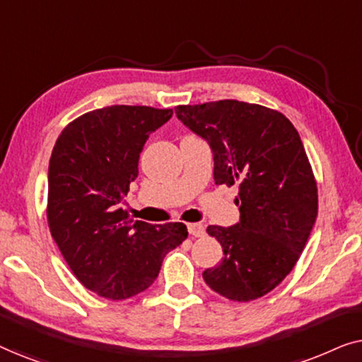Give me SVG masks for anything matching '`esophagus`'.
Returning <instances> with one entry per match:
<instances>
[{
    "instance_id": "obj_1",
    "label": "esophagus",
    "mask_w": 362,
    "mask_h": 362,
    "mask_svg": "<svg viewBox=\"0 0 362 362\" xmlns=\"http://www.w3.org/2000/svg\"><path fill=\"white\" fill-rule=\"evenodd\" d=\"M187 230H189V234L194 237H202L206 234V229L202 224H187Z\"/></svg>"
}]
</instances>
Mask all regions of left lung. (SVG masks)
I'll return each instance as SVG.
<instances>
[{"label":"left lung","instance_id":"8db88e82","mask_svg":"<svg viewBox=\"0 0 362 362\" xmlns=\"http://www.w3.org/2000/svg\"><path fill=\"white\" fill-rule=\"evenodd\" d=\"M175 112L211 145L216 185L239 186L240 222L207 227L224 257L202 279L227 300L260 298L293 270L318 216V187L298 132L284 113L257 103L217 100Z\"/></svg>","mask_w":362,"mask_h":362}]
</instances>
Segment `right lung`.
Listing matches in <instances>:
<instances>
[{
  "instance_id": "right-lung-1",
  "label": "right lung",
  "mask_w": 362,
  "mask_h": 362,
  "mask_svg": "<svg viewBox=\"0 0 362 362\" xmlns=\"http://www.w3.org/2000/svg\"><path fill=\"white\" fill-rule=\"evenodd\" d=\"M171 108L112 105L64 128L49 161L47 226L76 279L108 300L145 291L168 252L187 237L182 222L153 226L120 207L148 136Z\"/></svg>"
}]
</instances>
